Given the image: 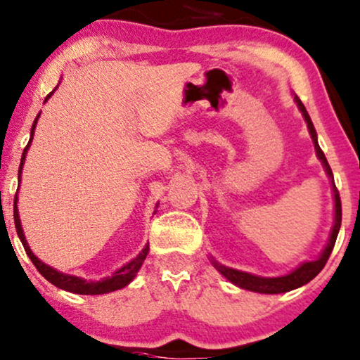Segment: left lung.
Instances as JSON below:
<instances>
[{
	"label": "left lung",
	"mask_w": 360,
	"mask_h": 360,
	"mask_svg": "<svg viewBox=\"0 0 360 360\" xmlns=\"http://www.w3.org/2000/svg\"><path fill=\"white\" fill-rule=\"evenodd\" d=\"M295 103H297L300 112L302 116L305 117L307 122V128L310 131V136L314 139V145H315V151L319 160L322 162L325 173L328 175V179L332 181V192H333V226L330 229V234H328V243L327 246L323 248V251L320 252L319 257L314 261H305L295 268L293 271H290L288 274H283V276H273V278H266V276H256V274L246 273V271H239V269L229 268V266H224L215 261L212 256H210V263L214 264V268L217 269L219 273L222 274L226 280H229L232 285L239 286V288L248 290V291H255V293H264V295H278V293H286V291L291 290H297L300 286L307 285L308 281H311L323 269L325 263L327 259L330 257V252L333 246H335V240L337 236H339L340 231V222H342V205H340V197L339 192H337L335 184H333V173L330 170V165H328L327 158H325L323 151L320 150L319 145V139H316V131L314 128V122H311L310 116H308L305 105H303L302 101H300L298 96H295Z\"/></svg>",
	"instance_id": "left-lung-1"
}]
</instances>
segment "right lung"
<instances>
[{"label":"right lung","instance_id":"1","mask_svg":"<svg viewBox=\"0 0 360 360\" xmlns=\"http://www.w3.org/2000/svg\"><path fill=\"white\" fill-rule=\"evenodd\" d=\"M57 87H55V89H57ZM55 89H53L52 92H50L49 96L45 97V103L50 99V96L53 94ZM38 117H40V112H38V116L35 117V121H33L32 133H30V141H28L27 148H25V150H23V155H21L20 170H18V181H21V172H23L25 158H27L28 148H30V145H32V141H33V133H35ZM156 207H158V205H156ZM155 212H156V210H155ZM13 217H15L16 234H18V238L21 240V244H23L25 251H27V255H28L30 259H32V263L35 264V268L38 269V273H40L46 281H50V283H52V285L57 286V288L70 291V293H77V295H104V293H111V291L124 288V286H128L129 283L134 280V276H136V273L139 271V268H141V266H143V261L146 259L148 251H150V246H148V244H146V246L141 249V252H139L136 257H133V259H131L129 263H126L124 266H121L120 269H116V271H114L111 276L101 278V280H97V281L84 280V278H80V276H74V274H65V273L58 271V269H55V268H52V266L45 264L44 261H40L35 255H33V251H32V249H30L28 243H27V238H25L23 227H21L20 214H18V190H16L15 204H13Z\"/></svg>","mask_w":360,"mask_h":360}]
</instances>
